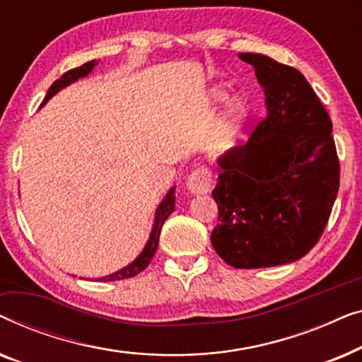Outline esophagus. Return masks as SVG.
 Instances as JSON below:
<instances>
[{
  "label": "esophagus",
  "mask_w": 362,
  "mask_h": 362,
  "mask_svg": "<svg viewBox=\"0 0 362 362\" xmlns=\"http://www.w3.org/2000/svg\"><path fill=\"white\" fill-rule=\"evenodd\" d=\"M186 186L192 194H206V192H209L212 187V171L207 166L196 168V170L191 171V175L187 176Z\"/></svg>",
  "instance_id": "34e87169"
}]
</instances>
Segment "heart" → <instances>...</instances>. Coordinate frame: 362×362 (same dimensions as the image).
Returning a JSON list of instances; mask_svg holds the SVG:
<instances>
[{
	"label": "heart",
	"mask_w": 362,
	"mask_h": 362,
	"mask_svg": "<svg viewBox=\"0 0 362 362\" xmlns=\"http://www.w3.org/2000/svg\"><path fill=\"white\" fill-rule=\"evenodd\" d=\"M216 98H217V100H226V98H227L226 90H216ZM230 112H232V115H234V117H240V113L244 112V107H242L240 102H235V103H232Z\"/></svg>",
	"instance_id": "heart-1"
}]
</instances>
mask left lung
<instances>
[{"label": "left lung", "instance_id": "obj_1", "mask_svg": "<svg viewBox=\"0 0 362 362\" xmlns=\"http://www.w3.org/2000/svg\"><path fill=\"white\" fill-rule=\"evenodd\" d=\"M255 67L267 113L247 145L219 160L212 197L214 250L235 269L291 264L316 245L339 189L333 123L303 74L262 54Z\"/></svg>", "mask_w": 362, "mask_h": 362}]
</instances>
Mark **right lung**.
Segmentation results:
<instances>
[{
	"label": "right lung",
	"mask_w": 362,
	"mask_h": 362,
	"mask_svg": "<svg viewBox=\"0 0 362 362\" xmlns=\"http://www.w3.org/2000/svg\"><path fill=\"white\" fill-rule=\"evenodd\" d=\"M93 66H95V61H90V62H86L83 66L81 67H76V69H71V71H67L66 74H62L61 77L57 78L56 82L52 83L51 87H49L47 90V95L44 98L42 103H46L49 98L52 95H56V93L64 88L69 83L76 82L77 78L81 77H86L88 72L92 71ZM175 211V187L168 192L165 199L161 201V204L158 206L156 209V216H155V224H153V230H151V235H150V240H148V244L145 245V249L140 255L136 257L135 260L132 262L130 265L125 267V269L115 272V274L112 275H107L100 279V281H115V280H123V279H130V276H135L140 274L146 269L148 265H150V262L153 257L156 254V249H158V242H160V232H161V227L165 224V221L168 219V216L171 214V212Z\"/></svg>",
	"instance_id": "obj_1"
}]
</instances>
